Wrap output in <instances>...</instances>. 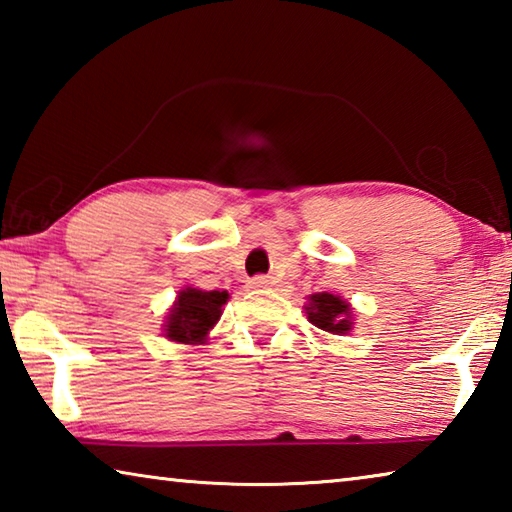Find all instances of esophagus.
Instances as JSON below:
<instances>
[{"label": "esophagus", "instance_id": "obj_1", "mask_svg": "<svg viewBox=\"0 0 512 512\" xmlns=\"http://www.w3.org/2000/svg\"><path fill=\"white\" fill-rule=\"evenodd\" d=\"M248 284H250V289H268V287H273V280L266 275H257Z\"/></svg>", "mask_w": 512, "mask_h": 512}]
</instances>
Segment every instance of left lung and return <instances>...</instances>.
<instances>
[{"instance_id": "8db88e82", "label": "left lung", "mask_w": 512, "mask_h": 512, "mask_svg": "<svg viewBox=\"0 0 512 512\" xmlns=\"http://www.w3.org/2000/svg\"><path fill=\"white\" fill-rule=\"evenodd\" d=\"M305 314L311 325H316L318 329H323V332L336 336L350 334L354 327V311L350 302L341 296H334V293L329 291L309 296Z\"/></svg>"}]
</instances>
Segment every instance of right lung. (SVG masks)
Listing matches in <instances>:
<instances>
[{"instance_id": "add662e5", "label": "right lung", "mask_w": 512, "mask_h": 512, "mask_svg": "<svg viewBox=\"0 0 512 512\" xmlns=\"http://www.w3.org/2000/svg\"><path fill=\"white\" fill-rule=\"evenodd\" d=\"M228 291H205L183 287L167 311L162 325V336L173 343L203 345L210 329L219 323L223 305L228 302Z\"/></svg>"}]
</instances>
